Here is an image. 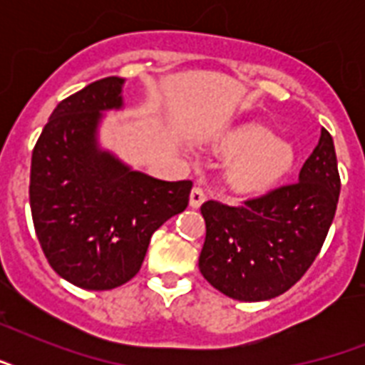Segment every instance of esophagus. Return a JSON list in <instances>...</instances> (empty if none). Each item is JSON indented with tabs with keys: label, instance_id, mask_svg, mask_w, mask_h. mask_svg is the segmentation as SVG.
<instances>
[{
	"label": "esophagus",
	"instance_id": "34e87169",
	"mask_svg": "<svg viewBox=\"0 0 365 365\" xmlns=\"http://www.w3.org/2000/svg\"><path fill=\"white\" fill-rule=\"evenodd\" d=\"M205 200H206L205 189L199 187V185H195V187L191 189V195H189V206H191V208H199Z\"/></svg>",
	"mask_w": 365,
	"mask_h": 365
}]
</instances>
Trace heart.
Listing matches in <instances>:
<instances>
[{
    "mask_svg": "<svg viewBox=\"0 0 365 365\" xmlns=\"http://www.w3.org/2000/svg\"><path fill=\"white\" fill-rule=\"evenodd\" d=\"M217 148L237 155L227 165L229 185L242 193H257L272 187L292 172L297 160L295 145L274 136L271 128L257 123L237 126L225 132Z\"/></svg>",
    "mask_w": 365,
    "mask_h": 365,
    "instance_id": "obj_1",
    "label": "heart"
}]
</instances>
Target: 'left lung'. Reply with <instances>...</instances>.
I'll use <instances>...</instances> for the list:
<instances>
[{
  "instance_id": "1",
  "label": "left lung",
  "mask_w": 365,
  "mask_h": 365,
  "mask_svg": "<svg viewBox=\"0 0 365 365\" xmlns=\"http://www.w3.org/2000/svg\"><path fill=\"white\" fill-rule=\"evenodd\" d=\"M334 138L322 128L299 182L223 205L200 206L206 239L199 257L202 277L239 301H267L288 292L322 248L339 200Z\"/></svg>"
}]
</instances>
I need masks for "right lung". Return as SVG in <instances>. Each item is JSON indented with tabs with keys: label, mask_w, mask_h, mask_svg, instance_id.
<instances>
[{
	"label": "right lung",
	"mask_w": 365,
	"mask_h": 365,
	"mask_svg": "<svg viewBox=\"0 0 365 365\" xmlns=\"http://www.w3.org/2000/svg\"><path fill=\"white\" fill-rule=\"evenodd\" d=\"M121 77L62 100L31 153L30 208L43 254L83 289H113L136 277L151 235L187 208L193 183L132 170L98 145L104 111L123 108Z\"/></svg>",
	"instance_id": "1"
}]
</instances>
